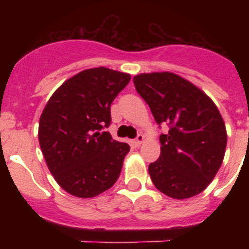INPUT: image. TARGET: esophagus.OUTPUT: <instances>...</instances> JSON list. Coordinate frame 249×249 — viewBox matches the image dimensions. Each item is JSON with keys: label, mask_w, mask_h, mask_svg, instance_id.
Returning <instances> with one entry per match:
<instances>
[{"label": "esophagus", "mask_w": 249, "mask_h": 249, "mask_svg": "<svg viewBox=\"0 0 249 249\" xmlns=\"http://www.w3.org/2000/svg\"><path fill=\"white\" fill-rule=\"evenodd\" d=\"M143 141H144V136L142 135V133H140V135H138L137 137H136V140L133 141V143H135L137 147H140L141 144L143 143Z\"/></svg>", "instance_id": "1"}]
</instances>
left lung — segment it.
<instances>
[{
	"label": "left lung",
	"instance_id": "1",
	"mask_svg": "<svg viewBox=\"0 0 249 249\" xmlns=\"http://www.w3.org/2000/svg\"><path fill=\"white\" fill-rule=\"evenodd\" d=\"M133 83L156 122L169 126L160 136V158L148 166L152 182L171 198L198 195L218 172L227 146L217 106L193 83L171 72L137 74Z\"/></svg>",
	"mask_w": 249,
	"mask_h": 249
}]
</instances>
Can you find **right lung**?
<instances>
[{
  "instance_id": "obj_1",
  "label": "right lung",
  "mask_w": 249,
  "mask_h": 249,
  "mask_svg": "<svg viewBox=\"0 0 249 249\" xmlns=\"http://www.w3.org/2000/svg\"><path fill=\"white\" fill-rule=\"evenodd\" d=\"M129 80L128 73L89 68L48 100L39 118V146L50 172L70 195L96 197L120 177L129 146L102 129L111 123V103Z\"/></svg>"
}]
</instances>
